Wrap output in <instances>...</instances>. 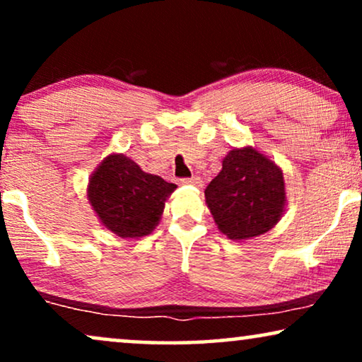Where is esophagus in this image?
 Listing matches in <instances>:
<instances>
[{"mask_svg": "<svg viewBox=\"0 0 362 362\" xmlns=\"http://www.w3.org/2000/svg\"><path fill=\"white\" fill-rule=\"evenodd\" d=\"M182 184H184V185H194V187H202L204 182H202V178H200V177H192V178H184V180H182Z\"/></svg>", "mask_w": 362, "mask_h": 362, "instance_id": "obj_1", "label": "esophagus"}]
</instances>
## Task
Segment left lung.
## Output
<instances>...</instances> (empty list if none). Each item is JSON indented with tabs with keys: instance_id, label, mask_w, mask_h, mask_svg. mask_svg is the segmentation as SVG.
<instances>
[{
	"instance_id": "1",
	"label": "left lung",
	"mask_w": 362,
	"mask_h": 362,
	"mask_svg": "<svg viewBox=\"0 0 362 362\" xmlns=\"http://www.w3.org/2000/svg\"><path fill=\"white\" fill-rule=\"evenodd\" d=\"M205 204L218 230L230 240L262 235L277 226L286 212L282 168L257 147H234L205 189Z\"/></svg>"
}]
</instances>
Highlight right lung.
<instances>
[{
  "mask_svg": "<svg viewBox=\"0 0 362 362\" xmlns=\"http://www.w3.org/2000/svg\"><path fill=\"white\" fill-rule=\"evenodd\" d=\"M175 184L144 172L125 153H110L91 172L86 197L107 230L122 239L152 234Z\"/></svg>",
  "mask_w": 362,
  "mask_h": 362,
  "instance_id": "obj_1",
  "label": "right lung"
}]
</instances>
